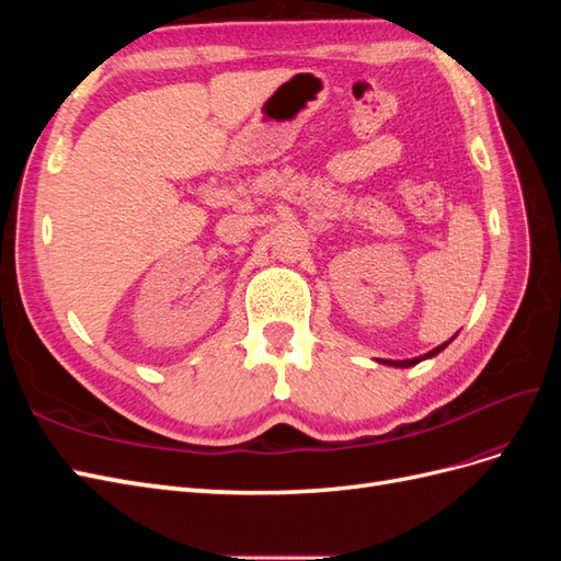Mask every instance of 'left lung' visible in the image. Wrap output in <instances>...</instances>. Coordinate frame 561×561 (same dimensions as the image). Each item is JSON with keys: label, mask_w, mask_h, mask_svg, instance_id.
I'll return each instance as SVG.
<instances>
[{"label": "left lung", "mask_w": 561, "mask_h": 561, "mask_svg": "<svg viewBox=\"0 0 561 561\" xmlns=\"http://www.w3.org/2000/svg\"><path fill=\"white\" fill-rule=\"evenodd\" d=\"M456 339V334L449 339V342H445V344H439V346H435L433 351H428V353H423V355H416V358H407V360H379L377 358V363H381V365H388V367H414V365H419L421 360H428V358H435V355L439 353V351H445L451 342Z\"/></svg>", "instance_id": "8db88e82"}]
</instances>
